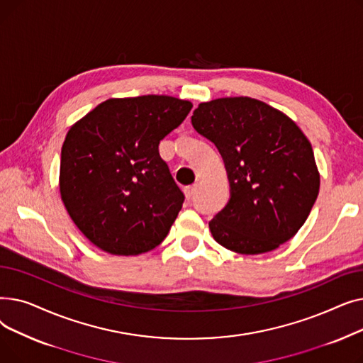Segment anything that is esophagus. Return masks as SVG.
Here are the masks:
<instances>
[{"instance_id":"obj_1","label":"esophagus","mask_w":363,"mask_h":363,"mask_svg":"<svg viewBox=\"0 0 363 363\" xmlns=\"http://www.w3.org/2000/svg\"><path fill=\"white\" fill-rule=\"evenodd\" d=\"M196 189H197V185H189V186H185V189H184V193H185V197L189 200V199H193L194 197V194H196Z\"/></svg>"}]
</instances>
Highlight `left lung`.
Returning a JSON list of instances; mask_svg holds the SVG:
<instances>
[{"instance_id": "obj_1", "label": "left lung", "mask_w": 363, "mask_h": 363, "mask_svg": "<svg viewBox=\"0 0 363 363\" xmlns=\"http://www.w3.org/2000/svg\"><path fill=\"white\" fill-rule=\"evenodd\" d=\"M191 123L219 150L230 200L208 222L213 238L241 255L272 252L306 222L319 193L313 150L284 113L249 97L201 103Z\"/></svg>"}]
</instances>
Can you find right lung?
<instances>
[{"instance_id": "1", "label": "right lung", "mask_w": 363, "mask_h": 363, "mask_svg": "<svg viewBox=\"0 0 363 363\" xmlns=\"http://www.w3.org/2000/svg\"><path fill=\"white\" fill-rule=\"evenodd\" d=\"M193 104L167 95L110 99L67 132L60 162L62 200L76 226L110 255L157 247L185 200L160 157V141Z\"/></svg>"}]
</instances>
